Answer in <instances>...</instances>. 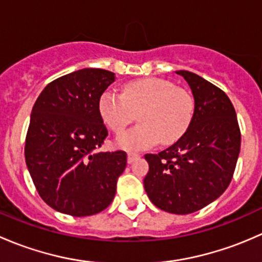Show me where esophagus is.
I'll return each mask as SVG.
<instances>
[{
  "mask_svg": "<svg viewBox=\"0 0 262 262\" xmlns=\"http://www.w3.org/2000/svg\"><path fill=\"white\" fill-rule=\"evenodd\" d=\"M137 158H139L138 153H134V152H129L128 153V163H132L133 161H136Z\"/></svg>",
  "mask_w": 262,
  "mask_h": 262,
  "instance_id": "esophagus-1",
  "label": "esophagus"
}]
</instances>
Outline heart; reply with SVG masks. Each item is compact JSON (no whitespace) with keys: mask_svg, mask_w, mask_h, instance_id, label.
I'll use <instances>...</instances> for the list:
<instances>
[{"mask_svg":"<svg viewBox=\"0 0 262 262\" xmlns=\"http://www.w3.org/2000/svg\"><path fill=\"white\" fill-rule=\"evenodd\" d=\"M102 120L116 134L129 124L139 123L118 138V147L126 150H141L178 141L189 128L194 114V100L184 89L162 78H142L128 82L123 94L106 90L99 99Z\"/></svg>","mask_w":262,"mask_h":262,"instance_id":"obj_1","label":"heart"}]
</instances>
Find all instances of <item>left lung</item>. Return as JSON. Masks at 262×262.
<instances>
[{
	"label": "left lung",
	"mask_w": 262,
	"mask_h": 262,
	"mask_svg": "<svg viewBox=\"0 0 262 262\" xmlns=\"http://www.w3.org/2000/svg\"><path fill=\"white\" fill-rule=\"evenodd\" d=\"M189 83L194 114L176 143L146 155L144 189L150 202L173 214H190L218 199L233 178L241 148L237 115L226 94L189 71H176Z\"/></svg>",
	"instance_id": "8db88e82"
}]
</instances>
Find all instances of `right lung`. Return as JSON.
<instances>
[{
    "label": "right lung",
    "mask_w": 262,
    "mask_h": 262,
    "mask_svg": "<svg viewBox=\"0 0 262 262\" xmlns=\"http://www.w3.org/2000/svg\"><path fill=\"white\" fill-rule=\"evenodd\" d=\"M114 81L110 71L83 68L47 84L34 104L26 166L40 198L57 212L94 215L114 199L126 153L99 152L107 137L99 99Z\"/></svg>",
    "instance_id": "right-lung-1"
}]
</instances>
